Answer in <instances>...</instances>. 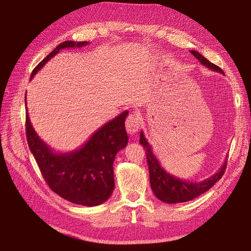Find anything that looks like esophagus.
Instances as JSON below:
<instances>
[{
  "mask_svg": "<svg viewBox=\"0 0 251 251\" xmlns=\"http://www.w3.org/2000/svg\"><path fill=\"white\" fill-rule=\"evenodd\" d=\"M140 117L137 114H129L126 120V128L128 134H135L140 128Z\"/></svg>",
  "mask_w": 251,
  "mask_h": 251,
  "instance_id": "1",
  "label": "esophagus"
}]
</instances>
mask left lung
Wrapping results in <instances>:
<instances>
[{
	"label": "left lung",
	"instance_id": "8db88e82",
	"mask_svg": "<svg viewBox=\"0 0 251 251\" xmlns=\"http://www.w3.org/2000/svg\"><path fill=\"white\" fill-rule=\"evenodd\" d=\"M198 61L202 65L215 72H222L221 68L217 65L210 62L208 59L204 58L201 54L196 50H190ZM140 143L144 146L146 151V159H148L149 169H150V180L151 187L153 194L157 196L160 201L167 203H176V202H186L192 201L197 196L206 192L210 188H212L217 181L222 177L226 169L227 160L224 162L222 167L219 169L217 174L213 176L206 178L201 181H190L185 179H179L174 176H171L164 170L157 158L152 153L150 143L146 141L143 132L140 133Z\"/></svg>",
	"mask_w": 251,
	"mask_h": 251
}]
</instances>
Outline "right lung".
Here are the masks:
<instances>
[{
	"label": "right lung",
	"instance_id": "obj_1",
	"mask_svg": "<svg viewBox=\"0 0 251 251\" xmlns=\"http://www.w3.org/2000/svg\"><path fill=\"white\" fill-rule=\"evenodd\" d=\"M87 43L71 40L60 43L34 68L31 79L60 50L81 48ZM127 114V111H125L99 128L79 150L57 153L38 137L30 123L28 111L25 112V134L29 149L51 191L73 203L87 206L99 205L108 200L115 186V155L127 144L128 137L125 127Z\"/></svg>",
	"mask_w": 251,
	"mask_h": 251
}]
</instances>
